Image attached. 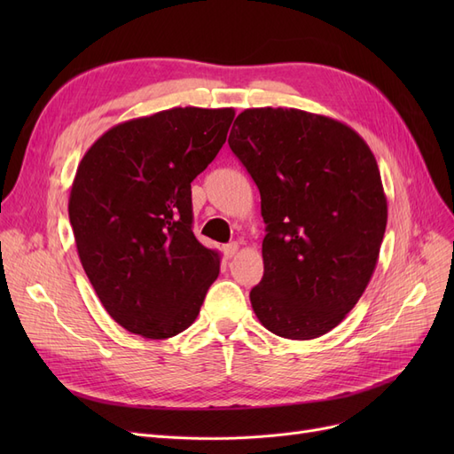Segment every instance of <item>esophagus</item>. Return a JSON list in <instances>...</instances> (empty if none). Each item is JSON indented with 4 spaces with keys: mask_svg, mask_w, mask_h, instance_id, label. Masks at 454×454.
Here are the masks:
<instances>
[{
    "mask_svg": "<svg viewBox=\"0 0 454 454\" xmlns=\"http://www.w3.org/2000/svg\"><path fill=\"white\" fill-rule=\"evenodd\" d=\"M237 252H239V244H237V242H231V244H227L225 248H223V254H225V257H227V259L235 257V255H237Z\"/></svg>",
    "mask_w": 454,
    "mask_h": 454,
    "instance_id": "esophagus-1",
    "label": "esophagus"
}]
</instances>
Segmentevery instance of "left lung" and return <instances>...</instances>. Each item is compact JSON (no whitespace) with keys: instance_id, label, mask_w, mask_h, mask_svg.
<instances>
[{"instance_id":"1","label":"left lung","mask_w":454,"mask_h":454,"mask_svg":"<svg viewBox=\"0 0 454 454\" xmlns=\"http://www.w3.org/2000/svg\"><path fill=\"white\" fill-rule=\"evenodd\" d=\"M229 147L259 189L267 225L255 316L284 339L332 332L365 292L387 229L375 155L340 121L294 107L244 109Z\"/></svg>"}]
</instances>
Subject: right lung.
Wrapping results in <instances>:
<instances>
[{
  "instance_id": "add662e5",
  "label": "right lung",
  "mask_w": 454,
  "mask_h": 454,
  "mask_svg": "<svg viewBox=\"0 0 454 454\" xmlns=\"http://www.w3.org/2000/svg\"><path fill=\"white\" fill-rule=\"evenodd\" d=\"M232 119V107L164 109L109 129L79 162L67 202L77 254L100 303L130 333H182L217 278L222 257L191 229V182Z\"/></svg>"
}]
</instances>
